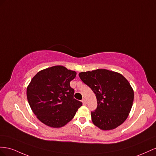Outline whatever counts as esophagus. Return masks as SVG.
<instances>
[{"label":"esophagus","instance_id":"esophagus-1","mask_svg":"<svg viewBox=\"0 0 156 156\" xmlns=\"http://www.w3.org/2000/svg\"><path fill=\"white\" fill-rule=\"evenodd\" d=\"M82 103H83V105H86V103H87L86 100L85 99H83L82 100Z\"/></svg>","mask_w":156,"mask_h":156}]
</instances>
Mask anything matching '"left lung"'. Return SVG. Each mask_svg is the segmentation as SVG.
Returning a JSON list of instances; mask_svg holds the SVG:
<instances>
[{"label":"left lung","instance_id":"obj_1","mask_svg":"<svg viewBox=\"0 0 156 156\" xmlns=\"http://www.w3.org/2000/svg\"><path fill=\"white\" fill-rule=\"evenodd\" d=\"M79 76L97 98V109L91 114L93 124L104 131L122 125L134 99V91L127 80L121 74L104 69L82 72Z\"/></svg>","mask_w":156,"mask_h":156}]
</instances>
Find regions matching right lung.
I'll return each instance as SVG.
<instances>
[{
	"mask_svg": "<svg viewBox=\"0 0 156 156\" xmlns=\"http://www.w3.org/2000/svg\"><path fill=\"white\" fill-rule=\"evenodd\" d=\"M76 76L74 70L57 65L39 71L31 80L27 97L33 113L46 126H65L82 105L74 99V90L70 86Z\"/></svg>",
	"mask_w": 156,
	"mask_h": 156,
	"instance_id": "1",
	"label": "right lung"
}]
</instances>
